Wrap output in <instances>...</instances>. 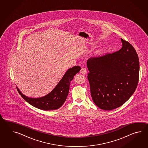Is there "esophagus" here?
Masks as SVG:
<instances>
[{
    "instance_id": "obj_1",
    "label": "esophagus",
    "mask_w": 148,
    "mask_h": 148,
    "mask_svg": "<svg viewBox=\"0 0 148 148\" xmlns=\"http://www.w3.org/2000/svg\"><path fill=\"white\" fill-rule=\"evenodd\" d=\"M80 73H82L83 75H85L87 73V70L86 69V68L82 67L81 70H80Z\"/></svg>"
}]
</instances>
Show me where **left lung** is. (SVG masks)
I'll return each instance as SVG.
<instances>
[{"mask_svg": "<svg viewBox=\"0 0 148 148\" xmlns=\"http://www.w3.org/2000/svg\"><path fill=\"white\" fill-rule=\"evenodd\" d=\"M121 41L120 50L87 61L91 97L104 110L122 106L133 94L138 84V56L131 44L122 38Z\"/></svg>", "mask_w": 148, "mask_h": 148, "instance_id": "1", "label": "left lung"}]
</instances>
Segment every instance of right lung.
I'll use <instances>...</instances> for the list:
<instances>
[{"mask_svg":"<svg viewBox=\"0 0 148 148\" xmlns=\"http://www.w3.org/2000/svg\"><path fill=\"white\" fill-rule=\"evenodd\" d=\"M80 69V66H77L69 69L53 89L42 97H28L23 94L17 87L16 88L23 98L33 106L42 110H57L62 106L66 100L69 91L70 82Z\"/></svg>","mask_w":148,"mask_h":148,"instance_id":"obj_1","label":"right lung"}]
</instances>
